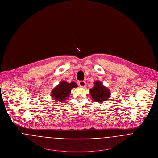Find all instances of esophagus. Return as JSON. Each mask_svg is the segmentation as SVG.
I'll list each match as a JSON object with an SVG mask.
<instances>
[{
	"instance_id": "esophagus-1",
	"label": "esophagus",
	"mask_w": 158,
	"mask_h": 158,
	"mask_svg": "<svg viewBox=\"0 0 158 158\" xmlns=\"http://www.w3.org/2000/svg\"><path fill=\"white\" fill-rule=\"evenodd\" d=\"M78 85L80 87H85L86 86V82L84 81H78Z\"/></svg>"
}]
</instances>
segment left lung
<instances>
[{
    "label": "left lung",
    "instance_id": "8db88e82",
    "mask_svg": "<svg viewBox=\"0 0 158 158\" xmlns=\"http://www.w3.org/2000/svg\"><path fill=\"white\" fill-rule=\"evenodd\" d=\"M90 94L94 101L101 103L106 101L110 96L109 89L103 86L100 81H96L94 83V86L90 89Z\"/></svg>",
    "mask_w": 158,
    "mask_h": 158
}]
</instances>
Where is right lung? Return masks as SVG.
Here are the masks:
<instances>
[{
	"instance_id": "obj_1",
	"label": "right lung",
	"mask_w": 158,
	"mask_h": 158,
	"mask_svg": "<svg viewBox=\"0 0 158 158\" xmlns=\"http://www.w3.org/2000/svg\"><path fill=\"white\" fill-rule=\"evenodd\" d=\"M77 87H78L77 85L74 82L68 83L64 81H61L52 90L51 94V97L54 98L56 101L62 102L66 100L67 97H69L72 88H75Z\"/></svg>"
}]
</instances>
